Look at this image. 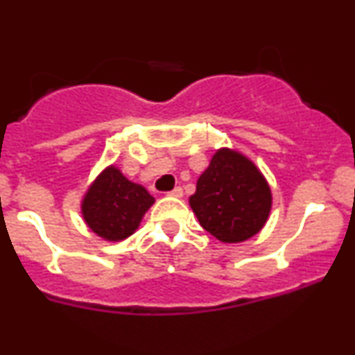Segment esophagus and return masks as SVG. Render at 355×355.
<instances>
[{"label": "esophagus", "mask_w": 355, "mask_h": 355, "mask_svg": "<svg viewBox=\"0 0 355 355\" xmlns=\"http://www.w3.org/2000/svg\"><path fill=\"white\" fill-rule=\"evenodd\" d=\"M168 195H170V197H173V198H182L183 197V190L180 189V187H177V189L168 191Z\"/></svg>", "instance_id": "esophagus-1"}]
</instances>
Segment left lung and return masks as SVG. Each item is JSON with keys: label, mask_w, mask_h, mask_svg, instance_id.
Segmentation results:
<instances>
[{"label": "left lung", "mask_w": 355, "mask_h": 355, "mask_svg": "<svg viewBox=\"0 0 355 355\" xmlns=\"http://www.w3.org/2000/svg\"><path fill=\"white\" fill-rule=\"evenodd\" d=\"M189 203L209 234L223 243H240L259 234L267 223L272 190L247 155L222 146L198 177Z\"/></svg>", "instance_id": "8db88e82"}]
</instances>
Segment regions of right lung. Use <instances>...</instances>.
Returning a JSON list of instances; mask_svg holds the SVG:
<instances>
[{"label": "right lung", "instance_id": "add662e5", "mask_svg": "<svg viewBox=\"0 0 355 355\" xmlns=\"http://www.w3.org/2000/svg\"><path fill=\"white\" fill-rule=\"evenodd\" d=\"M153 203L144 185L128 180L116 165H108L88 185L80 209L83 222L96 237L121 242L135 234Z\"/></svg>", "mask_w": 355, "mask_h": 355}]
</instances>
